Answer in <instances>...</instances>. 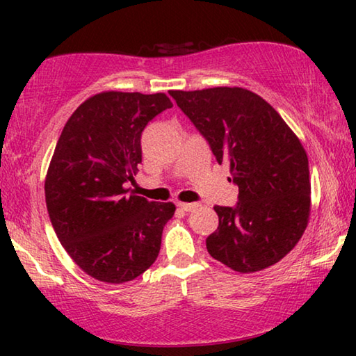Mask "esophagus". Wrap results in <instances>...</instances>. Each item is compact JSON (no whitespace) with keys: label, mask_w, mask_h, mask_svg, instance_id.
<instances>
[{"label":"esophagus","mask_w":356,"mask_h":356,"mask_svg":"<svg viewBox=\"0 0 356 356\" xmlns=\"http://www.w3.org/2000/svg\"><path fill=\"white\" fill-rule=\"evenodd\" d=\"M177 207L180 210H184V212H193V210H196L200 207V204L197 202H179Z\"/></svg>","instance_id":"obj_1"}]
</instances>
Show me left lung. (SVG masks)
Wrapping results in <instances>:
<instances>
[{"label": "left lung", "mask_w": 356, "mask_h": 356, "mask_svg": "<svg viewBox=\"0 0 356 356\" xmlns=\"http://www.w3.org/2000/svg\"><path fill=\"white\" fill-rule=\"evenodd\" d=\"M170 95L238 186L236 206L213 207L218 229L206 240L209 254L240 273L281 261L309 218V166L298 138L272 105L242 88Z\"/></svg>", "instance_id": "1"}]
</instances>
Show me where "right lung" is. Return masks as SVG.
Segmentation results:
<instances>
[{
    "label": "right lung",
    "mask_w": 356,
    "mask_h": 356,
    "mask_svg": "<svg viewBox=\"0 0 356 356\" xmlns=\"http://www.w3.org/2000/svg\"><path fill=\"white\" fill-rule=\"evenodd\" d=\"M172 106L166 94L102 92L64 125L45 179L48 216L83 272L120 284L143 275L160 252L172 202L129 195L141 163V134Z\"/></svg>",
    "instance_id": "right-lung-1"
}]
</instances>
